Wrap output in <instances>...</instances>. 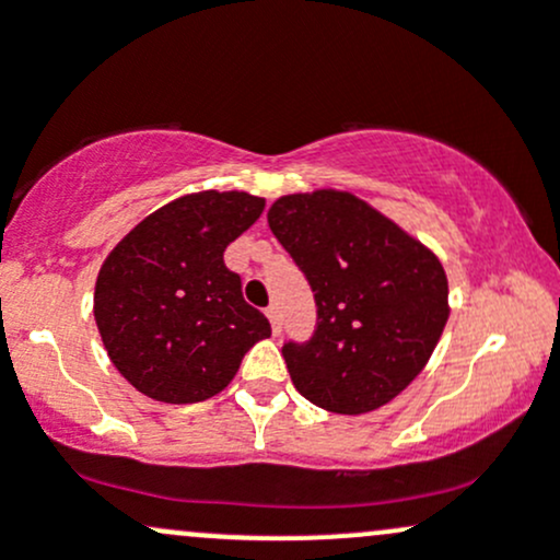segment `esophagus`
Masks as SVG:
<instances>
[{
    "label": "esophagus",
    "mask_w": 560,
    "mask_h": 560,
    "mask_svg": "<svg viewBox=\"0 0 560 560\" xmlns=\"http://www.w3.org/2000/svg\"><path fill=\"white\" fill-rule=\"evenodd\" d=\"M266 316H268V320H271V326H273V334H279V305H268L266 307Z\"/></svg>",
    "instance_id": "34e87169"
}]
</instances>
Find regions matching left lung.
Returning a JSON list of instances; mask_svg holds the SVG:
<instances>
[{
  "mask_svg": "<svg viewBox=\"0 0 560 560\" xmlns=\"http://www.w3.org/2000/svg\"><path fill=\"white\" fill-rule=\"evenodd\" d=\"M268 226L316 292V334L281 350L300 395L342 416L395 400L447 324L440 258L350 191L279 197Z\"/></svg>",
  "mask_w": 560,
  "mask_h": 560,
  "instance_id": "obj_1",
  "label": "left lung"
}]
</instances>
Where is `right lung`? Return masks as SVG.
I'll return each instance as SVG.
<instances>
[{
    "instance_id": "obj_1",
    "label": "right lung",
    "mask_w": 560,
    "mask_h": 560,
    "mask_svg": "<svg viewBox=\"0 0 560 560\" xmlns=\"http://www.w3.org/2000/svg\"><path fill=\"white\" fill-rule=\"evenodd\" d=\"M266 199L195 191L137 223L102 262L94 320L115 369L158 402H202L229 387L271 324L242 298L223 253Z\"/></svg>"
}]
</instances>
